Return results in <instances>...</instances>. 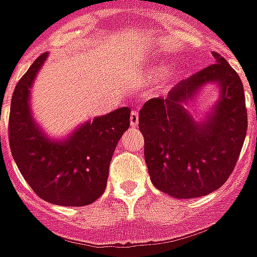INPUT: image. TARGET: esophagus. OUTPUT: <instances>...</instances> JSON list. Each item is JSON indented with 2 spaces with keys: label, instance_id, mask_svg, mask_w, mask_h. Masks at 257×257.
Listing matches in <instances>:
<instances>
[{
  "label": "esophagus",
  "instance_id": "1",
  "mask_svg": "<svg viewBox=\"0 0 257 257\" xmlns=\"http://www.w3.org/2000/svg\"><path fill=\"white\" fill-rule=\"evenodd\" d=\"M139 125V112L134 110L131 112V126H138Z\"/></svg>",
  "mask_w": 257,
  "mask_h": 257
}]
</instances>
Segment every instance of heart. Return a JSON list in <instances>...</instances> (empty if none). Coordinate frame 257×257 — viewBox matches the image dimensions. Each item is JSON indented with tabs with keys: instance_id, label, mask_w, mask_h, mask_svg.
I'll return each instance as SVG.
<instances>
[{
	"instance_id": "1",
	"label": "heart",
	"mask_w": 257,
	"mask_h": 257,
	"mask_svg": "<svg viewBox=\"0 0 257 257\" xmlns=\"http://www.w3.org/2000/svg\"><path fill=\"white\" fill-rule=\"evenodd\" d=\"M162 71H164V67H156L153 68L150 71V77L151 78H156L158 75H161ZM179 77V71L178 70H171V71H167L165 74V81L167 82H172V81H176Z\"/></svg>"
}]
</instances>
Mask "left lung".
<instances>
[{"label":"left lung","mask_w":257,"mask_h":257,"mask_svg":"<svg viewBox=\"0 0 257 257\" xmlns=\"http://www.w3.org/2000/svg\"><path fill=\"white\" fill-rule=\"evenodd\" d=\"M179 82L167 99L147 100L139 112L145 160L151 182L175 198H195L220 189L238 161L248 129L243 85L224 58ZM209 82L221 99L205 121L195 123L184 107Z\"/></svg>","instance_id":"1"}]
</instances>
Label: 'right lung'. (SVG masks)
<instances>
[{
    "mask_svg": "<svg viewBox=\"0 0 257 257\" xmlns=\"http://www.w3.org/2000/svg\"><path fill=\"white\" fill-rule=\"evenodd\" d=\"M48 53H42L16 85L11 100L9 146L33 191L47 202L84 206L104 193L108 167L131 125L129 107L81 125L64 140H52L38 128L30 110V88Z\"/></svg>",
    "mask_w": 257,
    "mask_h": 257,
    "instance_id": "add662e5",
    "label": "right lung"
}]
</instances>
